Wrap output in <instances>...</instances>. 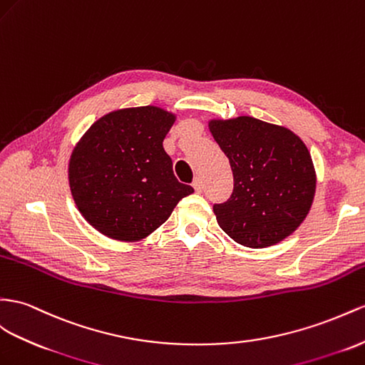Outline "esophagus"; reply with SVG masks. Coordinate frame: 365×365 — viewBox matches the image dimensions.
<instances>
[{
  "label": "esophagus",
  "mask_w": 365,
  "mask_h": 365,
  "mask_svg": "<svg viewBox=\"0 0 365 365\" xmlns=\"http://www.w3.org/2000/svg\"><path fill=\"white\" fill-rule=\"evenodd\" d=\"M192 186H194V190L197 191V192H202V191H203V182H202L200 177H195L194 182H192Z\"/></svg>",
  "instance_id": "1"
}]
</instances>
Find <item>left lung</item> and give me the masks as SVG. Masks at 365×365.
Returning a JSON list of instances; mask_svg holds the SVG:
<instances>
[{"mask_svg":"<svg viewBox=\"0 0 365 365\" xmlns=\"http://www.w3.org/2000/svg\"><path fill=\"white\" fill-rule=\"evenodd\" d=\"M210 130L235 177L231 197L212 207L219 227L250 248L272 247L292 235L316 190L305 143L284 126L247 115L211 120Z\"/></svg>","mask_w":365,"mask_h":365,"instance_id":"left-lung-1","label":"left lung"}]
</instances>
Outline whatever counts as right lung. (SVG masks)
<instances>
[{
	"mask_svg": "<svg viewBox=\"0 0 365 365\" xmlns=\"http://www.w3.org/2000/svg\"><path fill=\"white\" fill-rule=\"evenodd\" d=\"M175 115L157 106L118 109L97 120L73 148L69 186L81 216L110 239H145L194 192L173 171L163 140Z\"/></svg>",
	"mask_w": 365,
	"mask_h": 365,
	"instance_id": "1",
	"label": "right lung"
}]
</instances>
